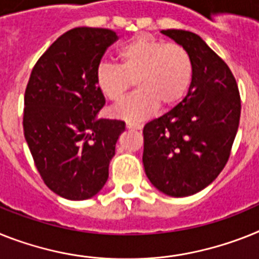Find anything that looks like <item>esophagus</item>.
<instances>
[{
  "label": "esophagus",
  "mask_w": 259,
  "mask_h": 259,
  "mask_svg": "<svg viewBox=\"0 0 259 259\" xmlns=\"http://www.w3.org/2000/svg\"><path fill=\"white\" fill-rule=\"evenodd\" d=\"M126 127L129 130H141L142 129V125L136 122H126Z\"/></svg>",
  "instance_id": "34e87169"
}]
</instances>
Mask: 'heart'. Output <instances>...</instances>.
Masks as SVG:
<instances>
[{"instance_id": "b5f03b06", "label": "heart", "mask_w": 259, "mask_h": 259, "mask_svg": "<svg viewBox=\"0 0 259 259\" xmlns=\"http://www.w3.org/2000/svg\"><path fill=\"white\" fill-rule=\"evenodd\" d=\"M119 63H101L97 88L106 100L119 104L134 84L137 91L114 110L119 118L141 121L159 106L168 109L186 96L193 79V62L186 47L141 34L118 50Z\"/></svg>"}]
</instances>
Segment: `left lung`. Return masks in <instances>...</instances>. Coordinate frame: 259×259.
Here are the masks:
<instances>
[{"instance_id": "left-lung-1", "label": "left lung", "mask_w": 259, "mask_h": 259, "mask_svg": "<svg viewBox=\"0 0 259 259\" xmlns=\"http://www.w3.org/2000/svg\"><path fill=\"white\" fill-rule=\"evenodd\" d=\"M162 34L188 50L193 79L182 103L145 125L142 162L156 190L184 197L209 186L227 164L240 123V92L227 63L199 35Z\"/></svg>"}]
</instances>
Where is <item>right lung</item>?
<instances>
[{"instance_id": "obj_1", "label": "right lung", "mask_w": 259, "mask_h": 259, "mask_svg": "<svg viewBox=\"0 0 259 259\" xmlns=\"http://www.w3.org/2000/svg\"><path fill=\"white\" fill-rule=\"evenodd\" d=\"M117 39L109 29L64 32L39 58L26 87V142L46 186L64 199H91L101 191L125 130L123 121L97 118L105 97L96 71Z\"/></svg>"}]
</instances>
